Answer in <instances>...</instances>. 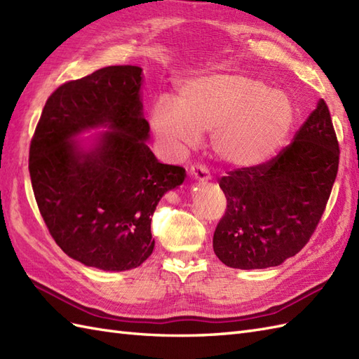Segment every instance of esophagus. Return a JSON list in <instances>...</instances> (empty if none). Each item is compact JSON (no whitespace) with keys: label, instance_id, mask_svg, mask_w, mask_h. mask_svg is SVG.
Segmentation results:
<instances>
[{"label":"esophagus","instance_id":"obj_1","mask_svg":"<svg viewBox=\"0 0 359 359\" xmlns=\"http://www.w3.org/2000/svg\"><path fill=\"white\" fill-rule=\"evenodd\" d=\"M190 175L191 178L196 180V181H207L210 180V172L205 168L204 164H194L190 168Z\"/></svg>","mask_w":359,"mask_h":359}]
</instances>
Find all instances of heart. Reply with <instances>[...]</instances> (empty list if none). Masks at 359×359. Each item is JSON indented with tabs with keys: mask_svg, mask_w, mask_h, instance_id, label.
Listing matches in <instances>:
<instances>
[{
	"mask_svg": "<svg viewBox=\"0 0 359 359\" xmlns=\"http://www.w3.org/2000/svg\"><path fill=\"white\" fill-rule=\"evenodd\" d=\"M287 95L241 73H208L182 83L178 102L160 99L152 128L173 152L199 142L212 130L217 158L233 168H256L273 156L292 126Z\"/></svg>",
	"mask_w": 359,
	"mask_h": 359,
	"instance_id": "b5f03b06",
	"label": "heart"
}]
</instances>
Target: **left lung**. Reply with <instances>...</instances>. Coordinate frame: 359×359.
I'll return each mask as SVG.
<instances>
[{
  "label": "left lung",
  "mask_w": 359,
  "mask_h": 359,
  "mask_svg": "<svg viewBox=\"0 0 359 359\" xmlns=\"http://www.w3.org/2000/svg\"><path fill=\"white\" fill-rule=\"evenodd\" d=\"M338 163V138L321 99L274 158L219 180L226 208L213 236L216 256L239 269L277 266L295 256L325 213Z\"/></svg>",
  "instance_id": "left-lung-1"
}]
</instances>
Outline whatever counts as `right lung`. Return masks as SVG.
<instances>
[{
    "instance_id": "add662e5",
    "label": "right lung",
    "mask_w": 359,
    "mask_h": 359,
    "mask_svg": "<svg viewBox=\"0 0 359 359\" xmlns=\"http://www.w3.org/2000/svg\"><path fill=\"white\" fill-rule=\"evenodd\" d=\"M142 68L104 67L51 93L30 143L29 170L43 222L65 255L104 271L137 268L152 255L151 215L186 170L147 147ZM109 124L93 151L71 138Z\"/></svg>"
}]
</instances>
